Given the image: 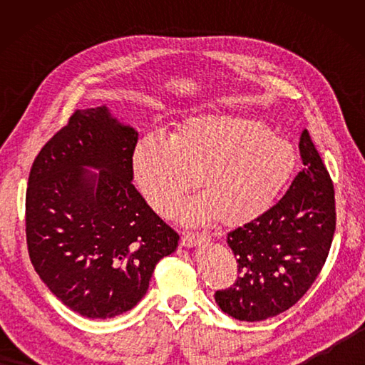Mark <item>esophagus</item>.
<instances>
[{
    "mask_svg": "<svg viewBox=\"0 0 365 365\" xmlns=\"http://www.w3.org/2000/svg\"><path fill=\"white\" fill-rule=\"evenodd\" d=\"M208 240H210V237H208L207 234H195V232H183L180 243H182V246L191 247V246H196L199 243H205V242H208Z\"/></svg>",
    "mask_w": 365,
    "mask_h": 365,
    "instance_id": "1",
    "label": "esophagus"
}]
</instances>
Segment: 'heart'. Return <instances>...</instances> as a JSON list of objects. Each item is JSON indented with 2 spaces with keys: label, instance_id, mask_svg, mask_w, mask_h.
I'll return each instance as SVG.
<instances>
[{
  "label": "heart",
  "instance_id": "1",
  "mask_svg": "<svg viewBox=\"0 0 365 365\" xmlns=\"http://www.w3.org/2000/svg\"><path fill=\"white\" fill-rule=\"evenodd\" d=\"M297 153L259 120L200 114L173 136L152 133L133 153L135 177L155 210L169 215L199 182L205 188L178 210L183 221L246 222L267 212L289 183Z\"/></svg>",
  "mask_w": 365,
  "mask_h": 365
}]
</instances>
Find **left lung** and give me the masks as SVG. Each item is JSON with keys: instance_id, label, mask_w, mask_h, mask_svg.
Returning <instances> with one entry per match:
<instances>
[{"instance_id": "left-lung-1", "label": "left lung", "mask_w": 365, "mask_h": 365, "mask_svg": "<svg viewBox=\"0 0 365 365\" xmlns=\"http://www.w3.org/2000/svg\"><path fill=\"white\" fill-rule=\"evenodd\" d=\"M304 169L265 213L230 230L227 245L240 276L216 290L221 311L242 322H262L297 304L327 262L336 230L334 185L309 131L299 138Z\"/></svg>"}]
</instances>
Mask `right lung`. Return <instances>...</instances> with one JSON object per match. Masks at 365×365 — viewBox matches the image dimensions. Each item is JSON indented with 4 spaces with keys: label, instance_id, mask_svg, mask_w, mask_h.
Wrapping results in <instances>:
<instances>
[{
    "label": "right lung",
    "instance_id": "add662e5",
    "mask_svg": "<svg viewBox=\"0 0 365 365\" xmlns=\"http://www.w3.org/2000/svg\"><path fill=\"white\" fill-rule=\"evenodd\" d=\"M135 128L106 106L76 110L38 152L26 188V245L51 293L88 319L133 309L178 234L133 185ZM86 165L100 173L84 170Z\"/></svg>",
    "mask_w": 365,
    "mask_h": 365
}]
</instances>
